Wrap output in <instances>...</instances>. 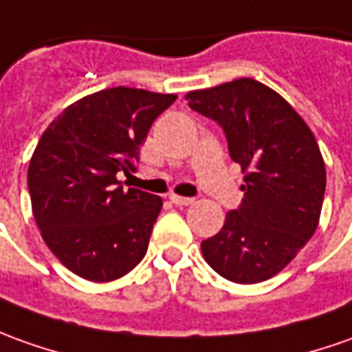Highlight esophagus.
I'll return each mask as SVG.
<instances>
[{
    "instance_id": "1",
    "label": "esophagus",
    "mask_w": 352,
    "mask_h": 352,
    "mask_svg": "<svg viewBox=\"0 0 352 352\" xmlns=\"http://www.w3.org/2000/svg\"><path fill=\"white\" fill-rule=\"evenodd\" d=\"M169 200H171L175 206H188V204H192V202H195V198H186V196H177V195L169 196Z\"/></svg>"
}]
</instances>
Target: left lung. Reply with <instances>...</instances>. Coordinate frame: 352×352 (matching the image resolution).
Returning a JSON list of instances; mask_svg holds the SVG:
<instances>
[{
	"mask_svg": "<svg viewBox=\"0 0 352 352\" xmlns=\"http://www.w3.org/2000/svg\"><path fill=\"white\" fill-rule=\"evenodd\" d=\"M188 107L223 129L245 175L243 202L202 254L221 277L260 283L279 274L314 235L326 166L312 131L281 96L252 78L188 92Z\"/></svg>",
	"mask_w": 352,
	"mask_h": 352,
	"instance_id": "1",
	"label": "left lung"
}]
</instances>
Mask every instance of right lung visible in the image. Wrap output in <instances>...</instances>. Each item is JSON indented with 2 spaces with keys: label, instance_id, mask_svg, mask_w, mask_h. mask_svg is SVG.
<instances>
[{
  "label": "right lung",
  "instance_id": "right-lung-1",
  "mask_svg": "<svg viewBox=\"0 0 352 352\" xmlns=\"http://www.w3.org/2000/svg\"><path fill=\"white\" fill-rule=\"evenodd\" d=\"M177 100L107 88L78 100L44 131L28 166V192L45 245L88 281H113L144 258L162 198L125 188L152 123Z\"/></svg>",
  "mask_w": 352,
  "mask_h": 352
}]
</instances>
